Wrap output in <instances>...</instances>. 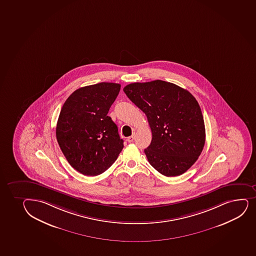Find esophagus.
I'll use <instances>...</instances> for the list:
<instances>
[{
    "instance_id": "34e87169",
    "label": "esophagus",
    "mask_w": 256,
    "mask_h": 256,
    "mask_svg": "<svg viewBox=\"0 0 256 256\" xmlns=\"http://www.w3.org/2000/svg\"><path fill=\"white\" fill-rule=\"evenodd\" d=\"M134 134H132V136H130V137L128 138V140H126L128 142V143H132L134 140Z\"/></svg>"
}]
</instances>
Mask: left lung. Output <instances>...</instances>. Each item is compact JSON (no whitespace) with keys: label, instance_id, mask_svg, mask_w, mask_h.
Returning a JSON list of instances; mask_svg holds the SVG:
<instances>
[{"label":"left lung","instance_id":"obj_1","mask_svg":"<svg viewBox=\"0 0 256 256\" xmlns=\"http://www.w3.org/2000/svg\"><path fill=\"white\" fill-rule=\"evenodd\" d=\"M124 91L148 119L152 140L144 153L150 164L164 176L184 174L198 160L206 142L203 115L196 98L162 80L132 82Z\"/></svg>","mask_w":256,"mask_h":256}]
</instances>
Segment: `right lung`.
I'll use <instances>...</instances> for the list:
<instances>
[{"instance_id": "1", "label": "right lung", "mask_w": 256, "mask_h": 256, "mask_svg": "<svg viewBox=\"0 0 256 256\" xmlns=\"http://www.w3.org/2000/svg\"><path fill=\"white\" fill-rule=\"evenodd\" d=\"M121 86L99 82L78 88L66 99L56 136L69 164L86 176L108 170L124 148L118 126L108 116Z\"/></svg>"}]
</instances>
